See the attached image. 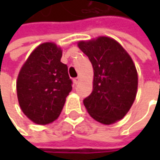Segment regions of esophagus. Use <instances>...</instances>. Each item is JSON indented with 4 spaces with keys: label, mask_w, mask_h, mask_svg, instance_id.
Masks as SVG:
<instances>
[{
    "label": "esophagus",
    "mask_w": 160,
    "mask_h": 160,
    "mask_svg": "<svg viewBox=\"0 0 160 160\" xmlns=\"http://www.w3.org/2000/svg\"><path fill=\"white\" fill-rule=\"evenodd\" d=\"M79 81H80V77H77V78L74 79V83H75V84H77V83H79Z\"/></svg>",
    "instance_id": "34e87169"
}]
</instances>
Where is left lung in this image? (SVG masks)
<instances>
[{
    "label": "left lung",
    "mask_w": 160,
    "mask_h": 160,
    "mask_svg": "<svg viewBox=\"0 0 160 160\" xmlns=\"http://www.w3.org/2000/svg\"><path fill=\"white\" fill-rule=\"evenodd\" d=\"M77 46L93 68L92 92L83 100L88 113L103 125L119 121L137 93L138 75L131 56L118 42L108 36L79 41Z\"/></svg>",
    "instance_id": "1"
}]
</instances>
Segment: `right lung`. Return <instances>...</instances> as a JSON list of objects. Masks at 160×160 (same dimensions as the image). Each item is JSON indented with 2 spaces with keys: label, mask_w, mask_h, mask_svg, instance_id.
<instances>
[{
  "label": "right lung",
  "mask_w": 160,
  "mask_h": 160,
  "mask_svg": "<svg viewBox=\"0 0 160 160\" xmlns=\"http://www.w3.org/2000/svg\"><path fill=\"white\" fill-rule=\"evenodd\" d=\"M56 43H41L21 67L17 79L20 108L34 124L44 126L58 118L72 90L68 66L60 61Z\"/></svg>",
  "instance_id": "1"
}]
</instances>
